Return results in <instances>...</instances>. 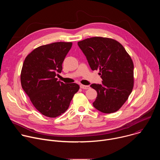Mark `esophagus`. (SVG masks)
<instances>
[{
  "instance_id": "obj_1",
  "label": "esophagus",
  "mask_w": 160,
  "mask_h": 160,
  "mask_svg": "<svg viewBox=\"0 0 160 160\" xmlns=\"http://www.w3.org/2000/svg\"><path fill=\"white\" fill-rule=\"evenodd\" d=\"M80 87L82 89H88L90 88V87L88 85H82V84H81L80 85Z\"/></svg>"
}]
</instances>
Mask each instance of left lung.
Segmentation results:
<instances>
[{
	"label": "left lung",
	"mask_w": 160,
	"mask_h": 160,
	"mask_svg": "<svg viewBox=\"0 0 160 160\" xmlns=\"http://www.w3.org/2000/svg\"><path fill=\"white\" fill-rule=\"evenodd\" d=\"M92 70H99L101 84L94 107L104 113L117 111L128 99L133 87V64L123 45L115 40L96 37L78 42Z\"/></svg>",
	"instance_id": "obj_1"
}]
</instances>
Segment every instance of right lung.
<instances>
[{
  "mask_svg": "<svg viewBox=\"0 0 160 160\" xmlns=\"http://www.w3.org/2000/svg\"><path fill=\"white\" fill-rule=\"evenodd\" d=\"M72 46V42H54L42 45L25 58L21 73L22 89L35 108L43 115L56 118L69 108L79 90L77 83L58 81L62 62Z\"/></svg>",
  "mask_w": 160,
  "mask_h": 160,
  "instance_id": "right-lung-1",
  "label": "right lung"
}]
</instances>
